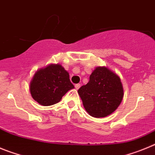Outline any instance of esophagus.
<instances>
[{
    "label": "esophagus",
    "mask_w": 155,
    "mask_h": 155,
    "mask_svg": "<svg viewBox=\"0 0 155 155\" xmlns=\"http://www.w3.org/2000/svg\"><path fill=\"white\" fill-rule=\"evenodd\" d=\"M80 86H81V85L79 84V83H78V84H76V85H75V87H76V90H79V87H80Z\"/></svg>",
    "instance_id": "esophagus-1"
}]
</instances>
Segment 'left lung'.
I'll return each instance as SVG.
<instances>
[{
	"label": "left lung",
	"instance_id": "obj_1",
	"mask_svg": "<svg viewBox=\"0 0 155 155\" xmlns=\"http://www.w3.org/2000/svg\"><path fill=\"white\" fill-rule=\"evenodd\" d=\"M86 112L100 118L110 115L118 108L124 97L120 78L105 66L97 67L87 84L78 90Z\"/></svg>",
	"mask_w": 155,
	"mask_h": 155
}]
</instances>
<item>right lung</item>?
Returning <instances> with one entry per match:
<instances>
[{"instance_id": "right-lung-1", "label": "right lung", "mask_w": 155, "mask_h": 155, "mask_svg": "<svg viewBox=\"0 0 155 155\" xmlns=\"http://www.w3.org/2000/svg\"><path fill=\"white\" fill-rule=\"evenodd\" d=\"M73 88L69 72L60 64H50L38 69L29 86L32 98L42 106L57 104Z\"/></svg>"}]
</instances>
